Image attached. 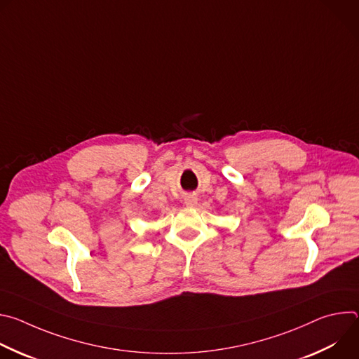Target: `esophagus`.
Returning <instances> with one entry per match:
<instances>
[{
	"mask_svg": "<svg viewBox=\"0 0 359 359\" xmlns=\"http://www.w3.org/2000/svg\"><path fill=\"white\" fill-rule=\"evenodd\" d=\"M184 203H186V206H190V208H193V206H196L197 198H196L193 194H187V196L184 197Z\"/></svg>",
	"mask_w": 359,
	"mask_h": 359,
	"instance_id": "esophagus-1",
	"label": "esophagus"
}]
</instances>
